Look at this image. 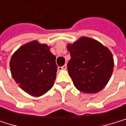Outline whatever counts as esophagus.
Instances as JSON below:
<instances>
[{
	"label": "esophagus",
	"instance_id": "esophagus-1",
	"mask_svg": "<svg viewBox=\"0 0 126 126\" xmlns=\"http://www.w3.org/2000/svg\"><path fill=\"white\" fill-rule=\"evenodd\" d=\"M66 68H67V66L65 64L64 66H63L61 67H59L58 69H59V70H65V69H66Z\"/></svg>",
	"mask_w": 126,
	"mask_h": 126
}]
</instances>
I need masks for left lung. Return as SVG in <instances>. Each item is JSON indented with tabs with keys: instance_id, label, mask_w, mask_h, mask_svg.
Segmentation results:
<instances>
[{
	"instance_id": "obj_1",
	"label": "left lung",
	"mask_w": 126,
	"mask_h": 126,
	"mask_svg": "<svg viewBox=\"0 0 126 126\" xmlns=\"http://www.w3.org/2000/svg\"><path fill=\"white\" fill-rule=\"evenodd\" d=\"M66 47L71 56L67 69L75 87L83 93L101 91L113 72L114 60L110 49L87 37H81Z\"/></svg>"
}]
</instances>
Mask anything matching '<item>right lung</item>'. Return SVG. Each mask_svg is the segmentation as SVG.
I'll list each match as a JSON object with an SVG mask.
<instances>
[{"mask_svg": "<svg viewBox=\"0 0 126 126\" xmlns=\"http://www.w3.org/2000/svg\"><path fill=\"white\" fill-rule=\"evenodd\" d=\"M11 76L27 94L41 96L50 89L57 77L56 57L50 47L33 40L22 45L10 60Z\"/></svg>", "mask_w": 126, "mask_h": 126, "instance_id": "right-lung-1", "label": "right lung"}]
</instances>
